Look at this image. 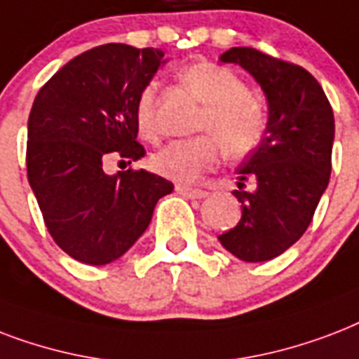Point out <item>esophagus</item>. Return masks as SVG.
Here are the masks:
<instances>
[{
    "label": "esophagus",
    "instance_id": "1",
    "mask_svg": "<svg viewBox=\"0 0 359 359\" xmlns=\"http://www.w3.org/2000/svg\"><path fill=\"white\" fill-rule=\"evenodd\" d=\"M176 191L180 194H182V196H187V198H196V200H200V198H205V196H208V193H205V191H202V189H193V187H185V185H176Z\"/></svg>",
    "mask_w": 359,
    "mask_h": 359
}]
</instances>
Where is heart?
<instances>
[{
    "label": "heart",
    "instance_id": "obj_1",
    "mask_svg": "<svg viewBox=\"0 0 359 359\" xmlns=\"http://www.w3.org/2000/svg\"><path fill=\"white\" fill-rule=\"evenodd\" d=\"M180 80L204 104L196 129L215 135L229 157H247L262 144L268 127L266 112L249 93L240 74L224 65L198 61L185 67L180 73ZM135 123L146 140H155L159 135L157 86L154 82L144 86L136 95ZM215 139L204 135L168 142L149 157V166L155 174L172 182H196L205 170L217 165L219 146Z\"/></svg>",
    "mask_w": 359,
    "mask_h": 359
}]
</instances>
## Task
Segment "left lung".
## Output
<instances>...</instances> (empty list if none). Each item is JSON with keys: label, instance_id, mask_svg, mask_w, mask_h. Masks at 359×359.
I'll return each instance as SVG.
<instances>
[{"label": "left lung", "instance_id": "8db88e82", "mask_svg": "<svg viewBox=\"0 0 359 359\" xmlns=\"http://www.w3.org/2000/svg\"><path fill=\"white\" fill-rule=\"evenodd\" d=\"M221 61L243 67L260 84L268 127L262 144L238 166L241 219L219 241L240 260L266 262L292 247L313 221L332 172L333 110L304 67L247 46L226 50ZM247 177L257 180L251 194L243 191Z\"/></svg>", "mask_w": 359, "mask_h": 359}]
</instances>
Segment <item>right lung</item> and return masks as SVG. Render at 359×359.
Masks as SVG:
<instances>
[{
    "instance_id": "obj_1",
    "label": "right lung",
    "mask_w": 359,
    "mask_h": 359,
    "mask_svg": "<svg viewBox=\"0 0 359 359\" xmlns=\"http://www.w3.org/2000/svg\"><path fill=\"white\" fill-rule=\"evenodd\" d=\"M165 54L110 43L76 55L39 90L27 119V180L50 236L79 262L104 266L135 245L174 185L146 170L108 176L110 154L142 159L135 101Z\"/></svg>"
}]
</instances>
